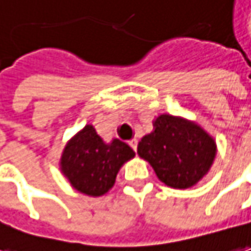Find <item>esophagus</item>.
<instances>
[{
  "instance_id": "obj_1",
  "label": "esophagus",
  "mask_w": 251,
  "mask_h": 251,
  "mask_svg": "<svg viewBox=\"0 0 251 251\" xmlns=\"http://www.w3.org/2000/svg\"><path fill=\"white\" fill-rule=\"evenodd\" d=\"M137 143H139L137 139H132L130 141H129V146H130L134 151H137Z\"/></svg>"
}]
</instances>
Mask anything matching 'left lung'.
<instances>
[{
  "mask_svg": "<svg viewBox=\"0 0 251 251\" xmlns=\"http://www.w3.org/2000/svg\"><path fill=\"white\" fill-rule=\"evenodd\" d=\"M144 136L137 154L150 162L162 183L190 188L203 177L216 156V143L202 127L185 119L161 115Z\"/></svg>",
  "mask_w": 251,
  "mask_h": 251,
  "instance_id": "1",
  "label": "left lung"
}]
</instances>
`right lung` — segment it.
<instances>
[{"label":"right lung","instance_id":"obj_1","mask_svg":"<svg viewBox=\"0 0 251 251\" xmlns=\"http://www.w3.org/2000/svg\"><path fill=\"white\" fill-rule=\"evenodd\" d=\"M134 151L118 139L107 144L92 125L68 141L61 156V170L71 185L82 194L100 197L115 183L121 166Z\"/></svg>","mask_w":251,"mask_h":251}]
</instances>
